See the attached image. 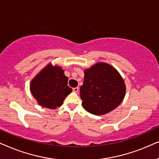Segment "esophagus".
<instances>
[{"label":"esophagus","mask_w":159,"mask_h":159,"mask_svg":"<svg viewBox=\"0 0 159 159\" xmlns=\"http://www.w3.org/2000/svg\"><path fill=\"white\" fill-rule=\"evenodd\" d=\"M78 90H79V89H78V87H75V88H73V92H76V93H77V92H78Z\"/></svg>","instance_id":"1"}]
</instances>
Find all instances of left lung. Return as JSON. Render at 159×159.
<instances>
[{"label":"left lung","instance_id":"1","mask_svg":"<svg viewBox=\"0 0 159 159\" xmlns=\"http://www.w3.org/2000/svg\"><path fill=\"white\" fill-rule=\"evenodd\" d=\"M126 94V85L118 71L105 62H97L84 70L80 88L82 106L89 113L105 115L119 105Z\"/></svg>","mask_w":159,"mask_h":159}]
</instances>
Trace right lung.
Segmentation results:
<instances>
[{
  "mask_svg": "<svg viewBox=\"0 0 159 159\" xmlns=\"http://www.w3.org/2000/svg\"><path fill=\"white\" fill-rule=\"evenodd\" d=\"M64 72L60 66L48 63L33 78L30 89L39 105L55 109L61 106L65 97L72 92Z\"/></svg>",
  "mask_w": 159,
  "mask_h": 159,
  "instance_id": "obj_1",
  "label": "right lung"
}]
</instances>
